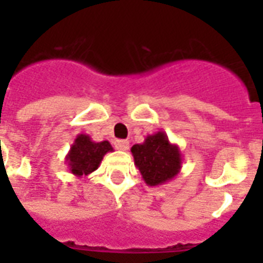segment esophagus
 <instances>
[{"instance_id":"obj_1","label":"esophagus","mask_w":263,"mask_h":263,"mask_svg":"<svg viewBox=\"0 0 263 263\" xmlns=\"http://www.w3.org/2000/svg\"><path fill=\"white\" fill-rule=\"evenodd\" d=\"M115 147L117 148V150H121V152H127L128 148H129V142L128 140H116L115 142Z\"/></svg>"}]
</instances>
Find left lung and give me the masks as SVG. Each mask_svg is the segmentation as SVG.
<instances>
[{"mask_svg": "<svg viewBox=\"0 0 263 263\" xmlns=\"http://www.w3.org/2000/svg\"><path fill=\"white\" fill-rule=\"evenodd\" d=\"M131 153L142 179L150 187L168 183L181 171L180 147L169 142L164 131L147 135L143 143L132 146Z\"/></svg>", "mask_w": 263, "mask_h": 263, "instance_id": "obj_1", "label": "left lung"}]
</instances>
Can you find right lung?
Instances as JSON below:
<instances>
[{
  "instance_id": "1",
  "label": "right lung",
  "mask_w": 263,
  "mask_h": 263,
  "mask_svg": "<svg viewBox=\"0 0 263 263\" xmlns=\"http://www.w3.org/2000/svg\"><path fill=\"white\" fill-rule=\"evenodd\" d=\"M109 152H113V147L107 140L94 142L87 134H79L65 156V162L72 175L83 177L97 171Z\"/></svg>"
}]
</instances>
